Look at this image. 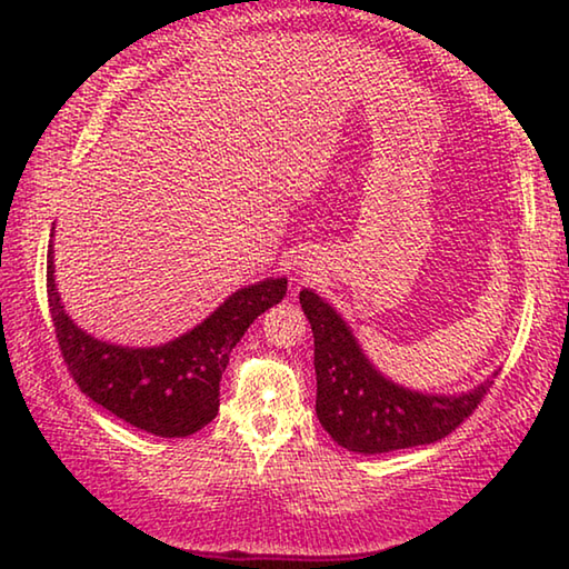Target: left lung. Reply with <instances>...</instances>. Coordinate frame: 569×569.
Returning <instances> with one entry per match:
<instances>
[{"label": "left lung", "mask_w": 569, "mask_h": 569, "mask_svg": "<svg viewBox=\"0 0 569 569\" xmlns=\"http://www.w3.org/2000/svg\"><path fill=\"white\" fill-rule=\"evenodd\" d=\"M313 331L316 413L336 445L359 455L409 449L451 435L492 389V379L459 397L409 391L383 379L349 326L313 291H301Z\"/></svg>", "instance_id": "obj_1"}]
</instances>
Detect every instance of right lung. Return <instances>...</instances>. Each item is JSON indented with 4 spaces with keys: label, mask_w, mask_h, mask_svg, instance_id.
Returning <instances> with one entry per match:
<instances>
[{
    "label": "right lung",
    "mask_w": 569,
    "mask_h": 569,
    "mask_svg": "<svg viewBox=\"0 0 569 569\" xmlns=\"http://www.w3.org/2000/svg\"><path fill=\"white\" fill-rule=\"evenodd\" d=\"M286 278H268L226 298L196 329L152 349L98 341L70 321L54 286L52 246L47 298L67 371L82 393L156 437H190L216 419L220 377L248 326L286 296Z\"/></svg>",
    "instance_id": "1"
}]
</instances>
